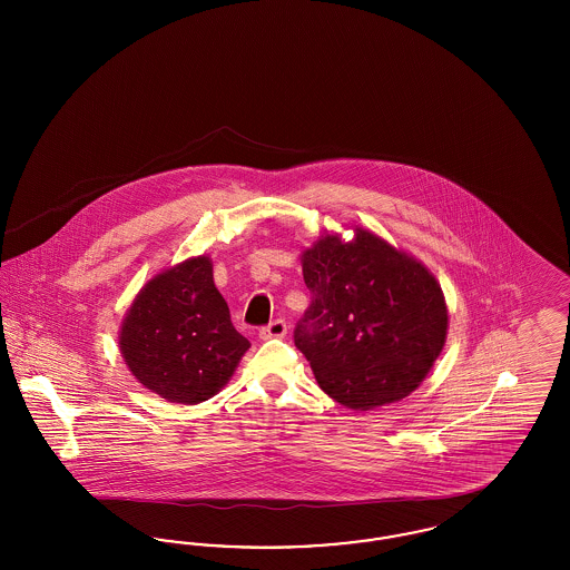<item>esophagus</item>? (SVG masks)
Listing matches in <instances>:
<instances>
[{
    "label": "esophagus",
    "instance_id": "obj_1",
    "mask_svg": "<svg viewBox=\"0 0 570 570\" xmlns=\"http://www.w3.org/2000/svg\"><path fill=\"white\" fill-rule=\"evenodd\" d=\"M286 331H288L286 323L282 318H277V321H273L272 325L263 326L258 335H261V340H277V337H284Z\"/></svg>",
    "mask_w": 570,
    "mask_h": 570
}]
</instances>
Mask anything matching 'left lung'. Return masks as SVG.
<instances>
[{"label":"left lung","instance_id":"left-lung-1","mask_svg":"<svg viewBox=\"0 0 570 570\" xmlns=\"http://www.w3.org/2000/svg\"><path fill=\"white\" fill-rule=\"evenodd\" d=\"M312 303L295 344L321 389L351 410L407 397L430 374L449 331L444 293L421 261L372 230L325 233L301 252Z\"/></svg>","mask_w":570,"mask_h":570}]
</instances>
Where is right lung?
I'll use <instances>...</instances> for the list:
<instances>
[{"instance_id":"obj_1","label":"right lung","mask_w":570,"mask_h":570,"mask_svg":"<svg viewBox=\"0 0 570 570\" xmlns=\"http://www.w3.org/2000/svg\"><path fill=\"white\" fill-rule=\"evenodd\" d=\"M247 348L205 254L154 275L119 328V351L132 376L170 404L194 406L217 395Z\"/></svg>"}]
</instances>
